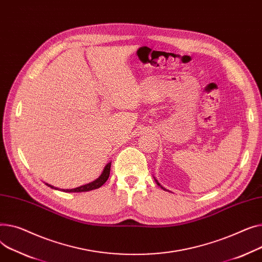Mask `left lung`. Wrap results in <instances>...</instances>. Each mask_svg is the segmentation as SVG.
I'll return each instance as SVG.
<instances>
[{
	"instance_id": "obj_1",
	"label": "left lung",
	"mask_w": 262,
	"mask_h": 262,
	"mask_svg": "<svg viewBox=\"0 0 262 262\" xmlns=\"http://www.w3.org/2000/svg\"><path fill=\"white\" fill-rule=\"evenodd\" d=\"M155 181H156V183H157V184H158V185H159V186H160V187H161V188H162V189H163V190H166V191H169V190H167V189H166V188H164V187H163V186H162V185H161V184H160V183H159V181H158V180H157V179H156V178H155Z\"/></svg>"
}]
</instances>
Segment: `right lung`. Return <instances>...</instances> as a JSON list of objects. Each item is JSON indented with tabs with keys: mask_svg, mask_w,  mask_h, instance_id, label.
Here are the masks:
<instances>
[{
	"mask_svg": "<svg viewBox=\"0 0 262 262\" xmlns=\"http://www.w3.org/2000/svg\"><path fill=\"white\" fill-rule=\"evenodd\" d=\"M110 169H111V162H109L104 166L101 174L96 180H94L93 182L88 183V184H85V185L79 186V187H77V188H73V189H61V191H64V192H84V191H90V190L97 189V188L101 187L103 184L106 182L107 178H109V176H110ZM45 184L49 187L53 188V189L59 190V188L54 187L53 185H51V184H48V183H45Z\"/></svg>",
	"mask_w": 262,
	"mask_h": 262,
	"instance_id": "right-lung-1",
	"label": "right lung"
}]
</instances>
